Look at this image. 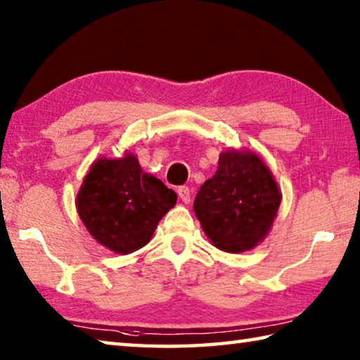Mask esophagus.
<instances>
[{"mask_svg": "<svg viewBox=\"0 0 360 360\" xmlns=\"http://www.w3.org/2000/svg\"><path fill=\"white\" fill-rule=\"evenodd\" d=\"M176 194H179V198L184 200L185 204H190V200H191L190 188H188V186H180L179 190H176Z\"/></svg>", "mask_w": 360, "mask_h": 360, "instance_id": "obj_1", "label": "esophagus"}]
</instances>
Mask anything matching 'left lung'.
<instances>
[{
	"instance_id": "left-lung-1",
	"label": "left lung",
	"mask_w": 360,
	"mask_h": 360,
	"mask_svg": "<svg viewBox=\"0 0 360 360\" xmlns=\"http://www.w3.org/2000/svg\"><path fill=\"white\" fill-rule=\"evenodd\" d=\"M281 193L270 169L248 150L219 155L215 175L200 186L194 213L217 248L242 253L262 242L272 228Z\"/></svg>"
}]
</instances>
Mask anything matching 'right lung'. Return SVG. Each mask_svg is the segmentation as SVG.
Returning <instances> with one entry per match:
<instances>
[{"label": "right lung", "mask_w": 360, "mask_h": 360, "mask_svg": "<svg viewBox=\"0 0 360 360\" xmlns=\"http://www.w3.org/2000/svg\"><path fill=\"white\" fill-rule=\"evenodd\" d=\"M175 202V191L145 174L137 158L126 153L93 164L75 207L94 240L113 253L129 255L150 242L160 219Z\"/></svg>", "instance_id": "right-lung-1"}]
</instances>
